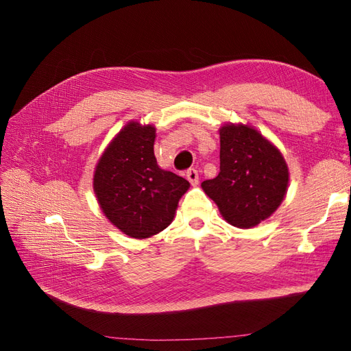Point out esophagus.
<instances>
[{
	"label": "esophagus",
	"instance_id": "esophagus-1",
	"mask_svg": "<svg viewBox=\"0 0 351 351\" xmlns=\"http://www.w3.org/2000/svg\"><path fill=\"white\" fill-rule=\"evenodd\" d=\"M186 177H187L189 182L192 183V186H197V184H199V173L196 171L195 168H190V169H187Z\"/></svg>",
	"mask_w": 351,
	"mask_h": 351
}]
</instances>
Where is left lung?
Returning <instances> with one entry per match:
<instances>
[{"instance_id":"obj_1","label":"left lung","mask_w":351,"mask_h":351,"mask_svg":"<svg viewBox=\"0 0 351 351\" xmlns=\"http://www.w3.org/2000/svg\"><path fill=\"white\" fill-rule=\"evenodd\" d=\"M219 174L202 183L222 218L237 228L268 219L287 195L290 173L280 149L249 124L219 129Z\"/></svg>"}]
</instances>
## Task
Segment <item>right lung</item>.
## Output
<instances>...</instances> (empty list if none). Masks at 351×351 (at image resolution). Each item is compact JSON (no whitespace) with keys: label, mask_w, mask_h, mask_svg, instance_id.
Here are the masks:
<instances>
[{"label":"right lung","mask_w":351,"mask_h":351,"mask_svg":"<svg viewBox=\"0 0 351 351\" xmlns=\"http://www.w3.org/2000/svg\"><path fill=\"white\" fill-rule=\"evenodd\" d=\"M155 137V125L129 121L93 171V192L104 215L132 239H147L171 224L190 187L187 180L158 165Z\"/></svg>","instance_id":"add662e5"}]
</instances>
